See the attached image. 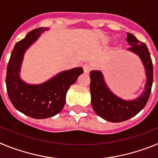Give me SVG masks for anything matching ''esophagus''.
<instances>
[{"instance_id": "34e87169", "label": "esophagus", "mask_w": 158, "mask_h": 158, "mask_svg": "<svg viewBox=\"0 0 158 158\" xmlns=\"http://www.w3.org/2000/svg\"><path fill=\"white\" fill-rule=\"evenodd\" d=\"M83 69L84 72L85 73H89L90 72V70H91V67H90L89 65H85L83 67Z\"/></svg>"}]
</instances>
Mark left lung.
<instances>
[{"label": "left lung", "instance_id": "left-lung-1", "mask_svg": "<svg viewBox=\"0 0 158 158\" xmlns=\"http://www.w3.org/2000/svg\"><path fill=\"white\" fill-rule=\"evenodd\" d=\"M127 42L131 46L127 49L128 51L139 55L146 69L145 89L138 98L133 100H124L119 98L113 94L106 85L100 71L90 72V92L93 110L99 116L111 123L127 120L143 109L150 98L153 85V63L146 45L137 40L131 33H127Z\"/></svg>", "mask_w": 158, "mask_h": 158}]
</instances>
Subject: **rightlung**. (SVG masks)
I'll return each instance as SVG.
<instances>
[{
	"instance_id": "add662e5",
	"label": "right lung",
	"mask_w": 158,
	"mask_h": 158,
	"mask_svg": "<svg viewBox=\"0 0 158 158\" xmlns=\"http://www.w3.org/2000/svg\"><path fill=\"white\" fill-rule=\"evenodd\" d=\"M46 30L45 27L34 29L16 43L7 66L5 80L8 97L15 108L37 119L50 118L62 111L68 89L84 72L81 67L63 71L40 85H29L20 79L25 51Z\"/></svg>"
}]
</instances>
